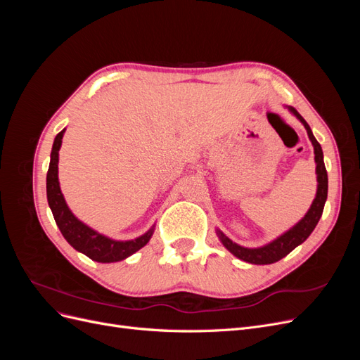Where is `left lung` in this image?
Returning <instances> with one entry per match:
<instances>
[{"label": "left lung", "instance_id": "1", "mask_svg": "<svg viewBox=\"0 0 360 360\" xmlns=\"http://www.w3.org/2000/svg\"><path fill=\"white\" fill-rule=\"evenodd\" d=\"M288 111L296 117L299 122L304 126L308 132V136L311 139V143L314 146V155H315V174H317V193H315V198L309 207V210L307 212L302 219L291 226L288 231H285L284 234H281L279 237H276L275 240H271L270 243L259 246V248H245L234 243L231 238H228L221 230H216L217 237L222 242V245L230 250V252L240 258L246 263L250 264H271L276 263L281 258H284L285 255H288L294 248H297L299 245H302L307 238L309 237V234L314 231V228L317 226L320 217L323 214V209H324V202L328 200V171H326L324 167V160H323V150L321 146L319 144V141L315 139V136L312 135V130L309 127V124L304 122V118L294 110L292 106H287Z\"/></svg>", "mask_w": 360, "mask_h": 360}]
</instances>
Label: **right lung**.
Wrapping results in <instances>:
<instances>
[{"mask_svg": "<svg viewBox=\"0 0 360 360\" xmlns=\"http://www.w3.org/2000/svg\"><path fill=\"white\" fill-rule=\"evenodd\" d=\"M64 132H66V129H63L53 139L49 169L46 174V195L53 219H56L63 237L78 252H82L97 263L122 261L148 243L151 236H153L155 225L146 234L134 238V240H114V238L97 233L89 225H85L72 213L63 197L58 181V151L61 148Z\"/></svg>", "mask_w": 360, "mask_h": 360, "instance_id": "add662e5", "label": "right lung"}]
</instances>
